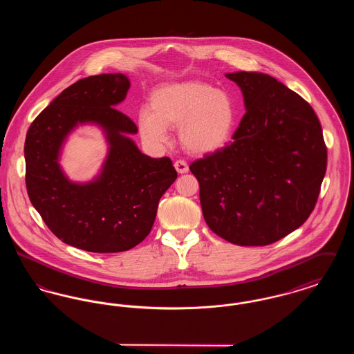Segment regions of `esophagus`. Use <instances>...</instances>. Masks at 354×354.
Wrapping results in <instances>:
<instances>
[{"mask_svg":"<svg viewBox=\"0 0 354 354\" xmlns=\"http://www.w3.org/2000/svg\"><path fill=\"white\" fill-rule=\"evenodd\" d=\"M174 167H175V169H176L179 174H185V172L188 171V165H187V162L183 160V159L176 160V162L174 163Z\"/></svg>","mask_w":354,"mask_h":354,"instance_id":"34e87169","label":"esophagus"}]
</instances>
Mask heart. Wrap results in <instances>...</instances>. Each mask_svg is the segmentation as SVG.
Returning a JSON list of instances; mask_svg holds the SVG:
<instances>
[{"mask_svg":"<svg viewBox=\"0 0 354 354\" xmlns=\"http://www.w3.org/2000/svg\"><path fill=\"white\" fill-rule=\"evenodd\" d=\"M236 111L231 97L201 81L166 84L153 91L151 110L142 109L138 127L150 145L169 142L167 127L180 126V140L188 151L209 153L230 139Z\"/></svg>","mask_w":354,"mask_h":354,"instance_id":"heart-1","label":"heart"}]
</instances>
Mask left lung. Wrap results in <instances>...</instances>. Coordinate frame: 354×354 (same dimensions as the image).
Segmentation results:
<instances>
[{
	"label": "left lung",
	"instance_id": "1",
	"mask_svg": "<svg viewBox=\"0 0 354 354\" xmlns=\"http://www.w3.org/2000/svg\"><path fill=\"white\" fill-rule=\"evenodd\" d=\"M247 113L234 142L191 163L207 225L224 240L268 245L309 218L326 171V146L310 104L263 73L225 74Z\"/></svg>",
	"mask_w": 354,
	"mask_h": 354
}]
</instances>
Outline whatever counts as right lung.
Here are the masks:
<instances>
[{
    "label": "right lung",
    "mask_w": 354,
    "mask_h": 354,
    "mask_svg": "<svg viewBox=\"0 0 354 354\" xmlns=\"http://www.w3.org/2000/svg\"><path fill=\"white\" fill-rule=\"evenodd\" d=\"M130 81L123 74L91 75L68 86L30 124L25 140L29 199L59 240L87 252L129 251L146 239L158 203L178 174L167 156L152 159L124 134L136 124L114 109ZM78 122H97L111 151L102 175L71 184L56 160L66 135Z\"/></svg>",
    "instance_id": "1"
}]
</instances>
